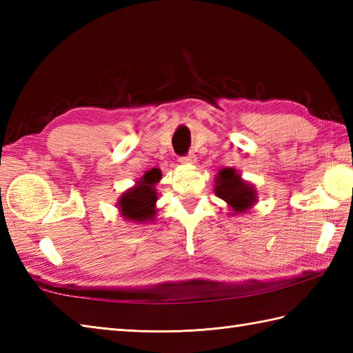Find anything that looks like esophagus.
Returning <instances> with one entry per match:
<instances>
[{
	"mask_svg": "<svg viewBox=\"0 0 353 353\" xmlns=\"http://www.w3.org/2000/svg\"><path fill=\"white\" fill-rule=\"evenodd\" d=\"M179 161H181V162L185 163V165H191V163H196V162H197V157H196V154L188 153V154L179 157Z\"/></svg>",
	"mask_w": 353,
	"mask_h": 353,
	"instance_id": "1",
	"label": "esophagus"
}]
</instances>
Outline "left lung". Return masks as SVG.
I'll return each instance as SVG.
<instances>
[{
    "label": "left lung",
    "mask_w": 353,
    "mask_h": 353,
    "mask_svg": "<svg viewBox=\"0 0 353 353\" xmlns=\"http://www.w3.org/2000/svg\"><path fill=\"white\" fill-rule=\"evenodd\" d=\"M214 192L232 208V214H243L256 203V190L244 182L234 168H223L215 177Z\"/></svg>",
    "instance_id": "left-lung-1"
}]
</instances>
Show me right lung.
I'll list each match as a JSON object with an SVG mask.
<instances>
[{
    "label": "right lung",
    "mask_w": 353,
    "mask_h": 353,
    "mask_svg": "<svg viewBox=\"0 0 353 353\" xmlns=\"http://www.w3.org/2000/svg\"><path fill=\"white\" fill-rule=\"evenodd\" d=\"M161 170H148L133 188L127 190L118 200V209L121 216L129 221L147 223L156 215L157 194L154 185L161 181Z\"/></svg>",
    "instance_id": "1"
}]
</instances>
